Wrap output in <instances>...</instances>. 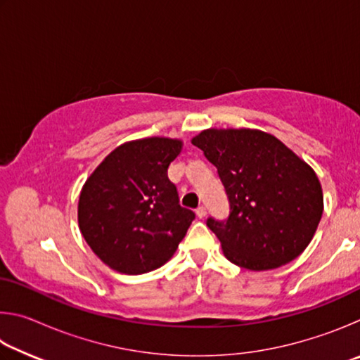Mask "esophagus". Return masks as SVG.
<instances>
[{"mask_svg":"<svg viewBox=\"0 0 360 360\" xmlns=\"http://www.w3.org/2000/svg\"><path fill=\"white\" fill-rule=\"evenodd\" d=\"M195 212H197V216H198L200 219H203V217L206 216V208H205V206H198L197 211H195Z\"/></svg>","mask_w":360,"mask_h":360,"instance_id":"34e87169","label":"esophagus"}]
</instances>
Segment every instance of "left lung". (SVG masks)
<instances>
[{
  "mask_svg": "<svg viewBox=\"0 0 360 360\" xmlns=\"http://www.w3.org/2000/svg\"><path fill=\"white\" fill-rule=\"evenodd\" d=\"M192 144L217 168L230 216L206 225L231 264L273 270L298 257L313 240L324 211L314 169L270 133L208 129Z\"/></svg>",
  "mask_w": 360,
  "mask_h": 360,
  "instance_id": "8db88e82",
  "label": "left lung"
}]
</instances>
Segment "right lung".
<instances>
[{
	"label": "right lung",
	"mask_w": 360,
	"mask_h": 360,
	"mask_svg": "<svg viewBox=\"0 0 360 360\" xmlns=\"http://www.w3.org/2000/svg\"><path fill=\"white\" fill-rule=\"evenodd\" d=\"M181 139L152 136L120 144L82 186L77 222L90 249L125 275L155 270L173 257L195 219L182 208L168 167Z\"/></svg>",
	"instance_id": "add662e5"
}]
</instances>
